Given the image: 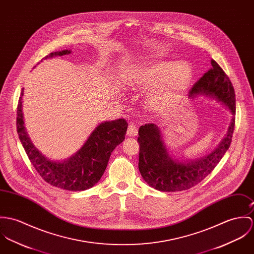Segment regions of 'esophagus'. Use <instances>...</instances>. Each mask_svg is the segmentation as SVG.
I'll use <instances>...</instances> for the list:
<instances>
[{"instance_id": "34e87169", "label": "esophagus", "mask_w": 254, "mask_h": 254, "mask_svg": "<svg viewBox=\"0 0 254 254\" xmlns=\"http://www.w3.org/2000/svg\"><path fill=\"white\" fill-rule=\"evenodd\" d=\"M137 132H138V129H137V127L135 126L134 123H130L128 127H127V136H136L137 135Z\"/></svg>"}]
</instances>
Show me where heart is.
<instances>
[{"label":"heart","mask_w":254,"mask_h":254,"mask_svg":"<svg viewBox=\"0 0 254 254\" xmlns=\"http://www.w3.org/2000/svg\"><path fill=\"white\" fill-rule=\"evenodd\" d=\"M192 79L189 64L160 61L137 68L126 78V84L136 86H151L146 94L148 106L158 112L169 108L177 96Z\"/></svg>","instance_id":"heart-1"}]
</instances>
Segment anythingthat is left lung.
<instances>
[{"label": "left lung", "instance_id": "1", "mask_svg": "<svg viewBox=\"0 0 254 254\" xmlns=\"http://www.w3.org/2000/svg\"><path fill=\"white\" fill-rule=\"evenodd\" d=\"M190 94H205L225 104L231 113L236 114V98L233 85L223 69L211 59V68L193 85ZM235 129V118L225 138L207 156L180 163L173 161L162 140L159 127L154 124L141 126L138 130L139 163L138 168L143 179L149 186L163 192L188 190L202 181L220 162L232 142Z\"/></svg>", "mask_w": 254, "mask_h": 254}]
</instances>
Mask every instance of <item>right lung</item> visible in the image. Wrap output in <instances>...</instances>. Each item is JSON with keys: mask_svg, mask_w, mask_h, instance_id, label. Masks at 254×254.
<instances>
[{"mask_svg": "<svg viewBox=\"0 0 254 254\" xmlns=\"http://www.w3.org/2000/svg\"><path fill=\"white\" fill-rule=\"evenodd\" d=\"M68 54L70 51L66 50L52 53L44 58ZM22 96L23 91L17 105V133L31 164L42 178L55 187L68 191H83L94 186L104 173L115 147L125 139L127 121L119 119L100 124L75 156L62 163L53 162L43 156L29 139L21 109Z\"/></svg>", "mask_w": 254, "mask_h": 254, "instance_id": "add662e5", "label": "right lung"}]
</instances>
